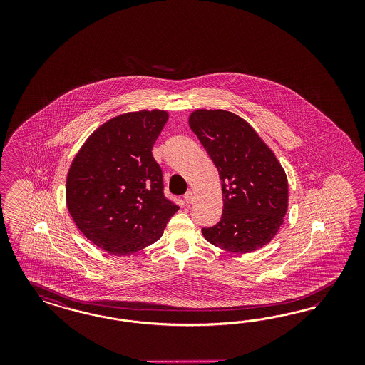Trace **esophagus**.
<instances>
[{"instance_id":"esophagus-1","label":"esophagus","mask_w":365,"mask_h":365,"mask_svg":"<svg viewBox=\"0 0 365 365\" xmlns=\"http://www.w3.org/2000/svg\"><path fill=\"white\" fill-rule=\"evenodd\" d=\"M183 199H185L186 203H192V200H194V192H192V191H187V192L185 194Z\"/></svg>"}]
</instances>
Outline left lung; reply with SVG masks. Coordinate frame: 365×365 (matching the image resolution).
<instances>
[{"label":"left lung","instance_id":"1","mask_svg":"<svg viewBox=\"0 0 365 365\" xmlns=\"http://www.w3.org/2000/svg\"><path fill=\"white\" fill-rule=\"evenodd\" d=\"M188 123L221 178V221L203 227V237L230 253H250L270 242L287 209V175L274 154L232 112L198 110Z\"/></svg>","mask_w":365,"mask_h":365}]
</instances>
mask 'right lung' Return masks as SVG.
Returning <instances> with one entry per match:
<instances>
[{"label":"right lung","instance_id":"obj_1","mask_svg":"<svg viewBox=\"0 0 365 365\" xmlns=\"http://www.w3.org/2000/svg\"><path fill=\"white\" fill-rule=\"evenodd\" d=\"M165 110L124 113L89 136L66 177V206L91 242L110 255H133L158 241L179 206L165 195L153 147Z\"/></svg>","mask_w":365,"mask_h":365}]
</instances>
